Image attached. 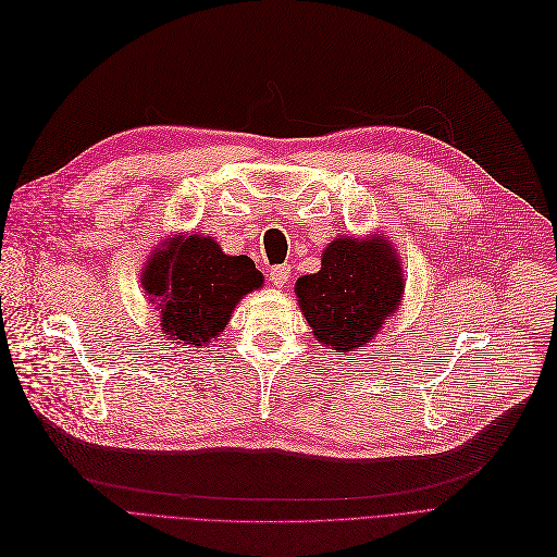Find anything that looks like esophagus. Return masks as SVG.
<instances>
[{
  "mask_svg": "<svg viewBox=\"0 0 557 557\" xmlns=\"http://www.w3.org/2000/svg\"><path fill=\"white\" fill-rule=\"evenodd\" d=\"M287 281H289V268H287V264H276V268H272L270 283L274 287H283Z\"/></svg>",
  "mask_w": 557,
  "mask_h": 557,
  "instance_id": "1",
  "label": "esophagus"
}]
</instances>
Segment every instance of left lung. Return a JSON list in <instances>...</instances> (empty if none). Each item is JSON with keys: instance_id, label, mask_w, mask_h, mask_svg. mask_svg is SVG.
I'll use <instances>...</instances> for the list:
<instances>
[{"instance_id": "8db88e82", "label": "left lung", "mask_w": 557, "mask_h": 557, "mask_svg": "<svg viewBox=\"0 0 557 557\" xmlns=\"http://www.w3.org/2000/svg\"><path fill=\"white\" fill-rule=\"evenodd\" d=\"M399 256L385 237L339 235L322 253V270L295 285L312 335L335 354L372 342L404 297Z\"/></svg>"}]
</instances>
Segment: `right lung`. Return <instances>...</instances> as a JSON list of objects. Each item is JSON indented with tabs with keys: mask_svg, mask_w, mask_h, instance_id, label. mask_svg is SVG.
Here are the masks:
<instances>
[{
	"mask_svg": "<svg viewBox=\"0 0 557 557\" xmlns=\"http://www.w3.org/2000/svg\"><path fill=\"white\" fill-rule=\"evenodd\" d=\"M143 287L158 301L161 329L181 347H206L226 329L235 304L264 281L249 256H226L208 235H174L145 264Z\"/></svg>",
	"mask_w": 557,
	"mask_h": 557,
	"instance_id": "1",
	"label": "right lung"
}]
</instances>
